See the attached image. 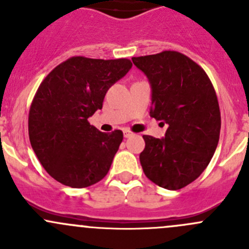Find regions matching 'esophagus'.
Segmentation results:
<instances>
[{
    "label": "esophagus",
    "mask_w": 249,
    "mask_h": 249,
    "mask_svg": "<svg viewBox=\"0 0 249 249\" xmlns=\"http://www.w3.org/2000/svg\"><path fill=\"white\" fill-rule=\"evenodd\" d=\"M132 135H134V132H131L130 130H127V129L124 130V137H126V139L127 137H131Z\"/></svg>",
    "instance_id": "34e87169"
}]
</instances>
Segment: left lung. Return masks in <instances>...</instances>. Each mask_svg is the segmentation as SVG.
Wrapping results in <instances>:
<instances>
[{"instance_id":"obj_1","label":"left lung","mask_w":249,"mask_h":249,"mask_svg":"<svg viewBox=\"0 0 249 249\" xmlns=\"http://www.w3.org/2000/svg\"><path fill=\"white\" fill-rule=\"evenodd\" d=\"M152 85L150 117L167 125L165 139L144 135L140 161L147 178L178 190L210 164L220 134L215 90L201 66L176 50L132 57Z\"/></svg>"}]
</instances>
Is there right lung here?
I'll return each mask as SVG.
<instances>
[{
  "label": "right lung",
  "instance_id": "obj_1",
  "mask_svg": "<svg viewBox=\"0 0 249 249\" xmlns=\"http://www.w3.org/2000/svg\"><path fill=\"white\" fill-rule=\"evenodd\" d=\"M129 59L72 56L39 84L29 112V137L44 170L61 184L87 188L109 171L123 132L99 131L88 118L131 69Z\"/></svg>",
  "mask_w": 249,
  "mask_h": 249
}]
</instances>
